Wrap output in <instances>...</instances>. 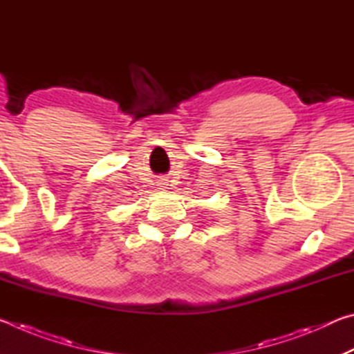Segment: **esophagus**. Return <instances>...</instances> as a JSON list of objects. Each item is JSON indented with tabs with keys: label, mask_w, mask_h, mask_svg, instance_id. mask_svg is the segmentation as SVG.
Returning <instances> with one entry per match:
<instances>
[{
	"label": "esophagus",
	"mask_w": 354,
	"mask_h": 354,
	"mask_svg": "<svg viewBox=\"0 0 354 354\" xmlns=\"http://www.w3.org/2000/svg\"><path fill=\"white\" fill-rule=\"evenodd\" d=\"M160 187H164V185H160Z\"/></svg>",
	"instance_id": "1"
}]
</instances>
